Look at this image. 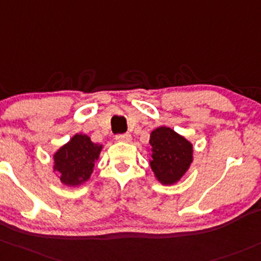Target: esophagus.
I'll return each instance as SVG.
<instances>
[{
  "label": "esophagus",
  "instance_id": "1",
  "mask_svg": "<svg viewBox=\"0 0 261 261\" xmlns=\"http://www.w3.org/2000/svg\"><path fill=\"white\" fill-rule=\"evenodd\" d=\"M116 140L121 142H128L131 141V135L130 134H119V135H116Z\"/></svg>",
  "mask_w": 261,
  "mask_h": 261
}]
</instances>
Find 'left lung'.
<instances>
[{"label": "left lung", "mask_w": 261, "mask_h": 261, "mask_svg": "<svg viewBox=\"0 0 261 261\" xmlns=\"http://www.w3.org/2000/svg\"><path fill=\"white\" fill-rule=\"evenodd\" d=\"M150 145V165L158 180L165 185L179 181L193 161V145L165 126L152 131Z\"/></svg>", "instance_id": "obj_1"}]
</instances>
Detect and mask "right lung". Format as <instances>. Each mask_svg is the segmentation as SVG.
<instances>
[{"mask_svg": "<svg viewBox=\"0 0 261 261\" xmlns=\"http://www.w3.org/2000/svg\"><path fill=\"white\" fill-rule=\"evenodd\" d=\"M101 149L102 145L94 144L89 136H73L54 156V169L59 171L60 180L71 186L89 180Z\"/></svg>", "mask_w": 261, "mask_h": 261, "instance_id": "add662e5", "label": "right lung"}]
</instances>
